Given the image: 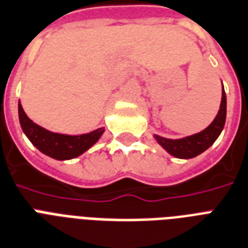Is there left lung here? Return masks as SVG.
I'll return each mask as SVG.
<instances>
[{
	"mask_svg": "<svg viewBox=\"0 0 248 248\" xmlns=\"http://www.w3.org/2000/svg\"><path fill=\"white\" fill-rule=\"evenodd\" d=\"M226 119V95L224 86H222V97L220 110H218L216 118L206 129L202 130L201 133L193 134L189 137L181 138V140H168L163 138L160 136H155L159 145H162L170 155H173L176 158L181 159H190L202 154L203 151H206L211 145H214V142L217 140V137L221 133L222 128L225 125Z\"/></svg>",
	"mask_w": 248,
	"mask_h": 248,
	"instance_id": "left-lung-1",
	"label": "left lung"
}]
</instances>
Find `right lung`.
Segmentation results:
<instances>
[{
    "mask_svg": "<svg viewBox=\"0 0 248 248\" xmlns=\"http://www.w3.org/2000/svg\"><path fill=\"white\" fill-rule=\"evenodd\" d=\"M18 108L19 122L28 140L41 153L58 160H66V159H72L81 155L84 151L92 147L103 133V128L93 130L88 134H80V136L53 133L32 122L26 115L20 103Z\"/></svg>",
    "mask_w": 248,
    "mask_h": 248,
    "instance_id": "obj_1",
    "label": "right lung"
}]
</instances>
